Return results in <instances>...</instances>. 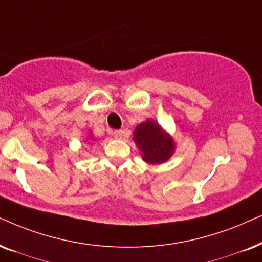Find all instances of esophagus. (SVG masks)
Returning <instances> with one entry per match:
<instances>
[{
    "label": "esophagus",
    "instance_id": "1",
    "mask_svg": "<svg viewBox=\"0 0 262 262\" xmlns=\"http://www.w3.org/2000/svg\"><path fill=\"white\" fill-rule=\"evenodd\" d=\"M111 134L115 139H121L122 135H123V132H122V130H112Z\"/></svg>",
    "mask_w": 262,
    "mask_h": 262
}]
</instances>
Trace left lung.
Wrapping results in <instances>:
<instances>
[{
	"mask_svg": "<svg viewBox=\"0 0 262 262\" xmlns=\"http://www.w3.org/2000/svg\"><path fill=\"white\" fill-rule=\"evenodd\" d=\"M134 141L147 163H163L174 152V142L156 122L146 121L134 130Z\"/></svg>",
	"mask_w": 262,
	"mask_h": 262,
	"instance_id": "1",
	"label": "left lung"
}]
</instances>
